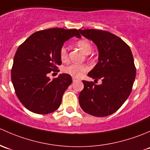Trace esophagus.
I'll return each instance as SVG.
<instances>
[{"instance_id":"esophagus-1","label":"esophagus","mask_w":150,"mask_h":150,"mask_svg":"<svg viewBox=\"0 0 150 150\" xmlns=\"http://www.w3.org/2000/svg\"><path fill=\"white\" fill-rule=\"evenodd\" d=\"M72 80H73L74 82H75L76 81H77V79H76V78H74V77H73V78H72Z\"/></svg>"}]
</instances>
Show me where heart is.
Returning a JSON list of instances; mask_svg holds the SVG:
<instances>
[{"mask_svg":"<svg viewBox=\"0 0 150 150\" xmlns=\"http://www.w3.org/2000/svg\"><path fill=\"white\" fill-rule=\"evenodd\" d=\"M76 45L84 54L88 55L92 52V44L86 40H81L77 42ZM60 57H61V60L63 62H66L68 61V52L65 47L61 49ZM88 70H89V67L86 65L76 64H71L64 67V71L65 73L71 75L74 78H79L83 75V74L85 73Z\"/></svg>","mask_w":150,"mask_h":150,"instance_id":"1","label":"heart"}]
</instances>
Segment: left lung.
<instances>
[{"instance_id":"obj_1","label":"left lung","mask_w":150,"mask_h":150,"mask_svg":"<svg viewBox=\"0 0 150 150\" xmlns=\"http://www.w3.org/2000/svg\"><path fill=\"white\" fill-rule=\"evenodd\" d=\"M98 47V63L88 73L101 84L83 81L79 96L81 109L89 115L104 117L118 110L129 98L136 77L134 58L129 46L116 35L98 29H78Z\"/></svg>"}]
</instances>
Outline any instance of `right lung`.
Listing matches in <instances>:
<instances>
[{"label":"right lung","mask_w":150,"mask_h":150,"mask_svg":"<svg viewBox=\"0 0 150 150\" xmlns=\"http://www.w3.org/2000/svg\"><path fill=\"white\" fill-rule=\"evenodd\" d=\"M73 37L81 38L76 29H48L32 34L18 47L11 81L19 101L31 112L48 114L61 105L63 95L72 82L71 76L60 74L51 80L47 74L58 71L61 49Z\"/></svg>","instance_id":"right-lung-1"}]
</instances>
